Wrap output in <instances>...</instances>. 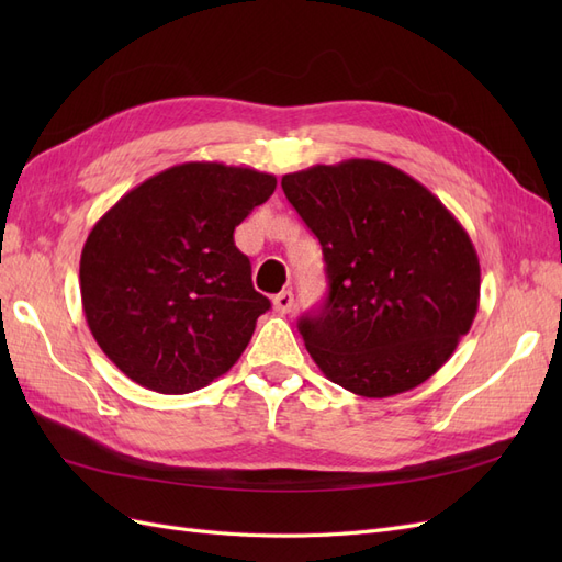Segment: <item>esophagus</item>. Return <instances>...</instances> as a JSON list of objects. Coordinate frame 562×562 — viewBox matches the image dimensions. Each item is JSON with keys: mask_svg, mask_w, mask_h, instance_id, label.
I'll use <instances>...</instances> for the list:
<instances>
[{"mask_svg": "<svg viewBox=\"0 0 562 562\" xmlns=\"http://www.w3.org/2000/svg\"><path fill=\"white\" fill-rule=\"evenodd\" d=\"M293 293L291 291H283V293H279L277 297H274V310L279 312V314H288L293 310Z\"/></svg>", "mask_w": 562, "mask_h": 562, "instance_id": "esophagus-1", "label": "esophagus"}]
</instances>
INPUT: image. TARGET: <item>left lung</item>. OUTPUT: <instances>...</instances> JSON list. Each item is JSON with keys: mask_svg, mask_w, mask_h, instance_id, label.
Instances as JSON below:
<instances>
[{"mask_svg": "<svg viewBox=\"0 0 562 562\" xmlns=\"http://www.w3.org/2000/svg\"><path fill=\"white\" fill-rule=\"evenodd\" d=\"M330 279L300 333L323 375L366 398L427 382L479 312L481 265L467 229L401 168L347 159L285 173Z\"/></svg>", "mask_w": 562, "mask_h": 562, "instance_id": "1", "label": "left lung"}]
</instances>
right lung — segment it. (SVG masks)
I'll return each instance as SVG.
<instances>
[{
    "label": "right lung",
    "mask_w": 562,
    "mask_h": 562,
    "mask_svg": "<svg viewBox=\"0 0 562 562\" xmlns=\"http://www.w3.org/2000/svg\"><path fill=\"white\" fill-rule=\"evenodd\" d=\"M277 190L248 166L187 161L147 178L89 232L83 316L128 380L190 394L239 361L269 300L252 288L234 229Z\"/></svg>",
    "instance_id": "obj_1"
}]
</instances>
